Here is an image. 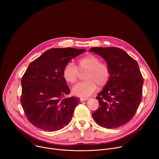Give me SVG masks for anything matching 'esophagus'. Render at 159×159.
Masks as SVG:
<instances>
[{
  "label": "esophagus",
  "mask_w": 159,
  "mask_h": 159,
  "mask_svg": "<svg viewBox=\"0 0 159 159\" xmlns=\"http://www.w3.org/2000/svg\"><path fill=\"white\" fill-rule=\"evenodd\" d=\"M89 99L88 98H81L80 99V101H87Z\"/></svg>",
  "instance_id": "1"
}]
</instances>
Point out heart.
I'll return each instance as SVG.
<instances>
[{
  "instance_id": "heart-1",
  "label": "heart",
  "mask_w": 159,
  "mask_h": 159,
  "mask_svg": "<svg viewBox=\"0 0 159 159\" xmlns=\"http://www.w3.org/2000/svg\"><path fill=\"white\" fill-rule=\"evenodd\" d=\"M87 70L84 79L86 80L75 85L72 89L74 95L81 98H87L93 94L97 89V85L105 86L110 78L111 72L107 64L101 62L97 56L89 54L78 61V67L72 61L68 62L63 70L64 79L70 84H74L78 79L79 70Z\"/></svg>"
}]
</instances>
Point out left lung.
<instances>
[{
    "label": "left lung",
    "mask_w": 159,
    "mask_h": 159,
    "mask_svg": "<svg viewBox=\"0 0 159 159\" xmlns=\"http://www.w3.org/2000/svg\"><path fill=\"white\" fill-rule=\"evenodd\" d=\"M89 52L102 57L111 72L107 84L96 98L99 107L93 117L102 127L118 128L134 116L142 101L143 79L139 64L119 48L93 47Z\"/></svg>",
    "instance_id": "8db88e82"
}]
</instances>
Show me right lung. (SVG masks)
I'll return each instance as SVG.
<instances>
[{
  "label": "right lung",
  "instance_id": "1",
  "mask_svg": "<svg viewBox=\"0 0 159 159\" xmlns=\"http://www.w3.org/2000/svg\"><path fill=\"white\" fill-rule=\"evenodd\" d=\"M85 51L51 48L30 64L21 80L20 103L32 125L55 131L70 123L80 101L76 97L65 98L70 89L63 77V70L68 62Z\"/></svg>",
  "mask_w": 159,
  "mask_h": 159
}]
</instances>
